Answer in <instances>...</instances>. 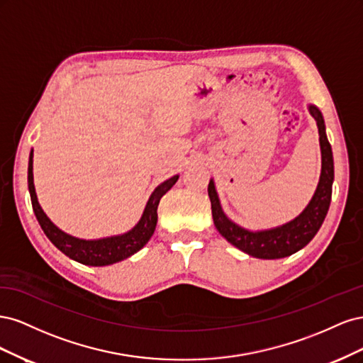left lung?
<instances>
[{
    "label": "left lung",
    "mask_w": 363,
    "mask_h": 363,
    "mask_svg": "<svg viewBox=\"0 0 363 363\" xmlns=\"http://www.w3.org/2000/svg\"><path fill=\"white\" fill-rule=\"evenodd\" d=\"M309 111L318 124L320 133V145L323 156L321 177L318 183L316 192L312 201L304 208V212L296 216L294 221L284 224L279 228L265 230V232H248L240 228L224 215L221 204H219L215 184L211 180L208 183V196L212 203V216L215 227L230 244H233L247 255L257 259H281L294 255L303 247L311 242L318 230L323 225L324 218L328 212L332 201V184L335 179L333 171V155L332 147L328 144L325 135V125L321 112L315 106H309Z\"/></svg>",
    "instance_id": "left-lung-1"
}]
</instances>
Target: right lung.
Masks as SVG:
<instances>
[{"label": "right lung", "instance_id": "obj_1", "mask_svg": "<svg viewBox=\"0 0 363 363\" xmlns=\"http://www.w3.org/2000/svg\"><path fill=\"white\" fill-rule=\"evenodd\" d=\"M177 180H179V175H174V177H171L169 180L163 182L160 186H157L156 191L150 196L140 221L133 230H130L128 233L123 236L106 238V239H98V240H83V239H77L67 233H63L62 230H59L56 225H54L48 219V216L43 213V211L38 203L35 184H33V151L30 152L28 189H30L33 211H35V215L43 230V233L47 235V238L63 252V255H67L72 260L83 263V265H91V267L112 265V263L124 260L131 255H135L136 251H139L142 247H144L156 230L159 201L162 196L172 188Z\"/></svg>", "mask_w": 363, "mask_h": 363}]
</instances>
